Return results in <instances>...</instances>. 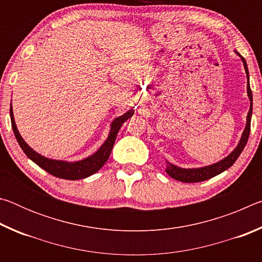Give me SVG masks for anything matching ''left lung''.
<instances>
[{"label":"left lung","mask_w":262,"mask_h":262,"mask_svg":"<svg viewBox=\"0 0 262 262\" xmlns=\"http://www.w3.org/2000/svg\"><path fill=\"white\" fill-rule=\"evenodd\" d=\"M237 55L241 56V59L244 63V68H245L246 72V76H247V96L250 98V111L247 113V118H246V126L245 129H244L241 141L236 148H234L233 151L229 155V156L225 157L222 161L217 162L215 164H211V165L208 166H203V167H199V168H183V167H178L171 164L170 162L166 161V173L173 178L176 180L183 181V183H200V181H205L212 178L217 174L222 173V172L228 170L230 166L233 165V163L237 161V158L239 157V155L242 154V151L245 148V145L247 143L248 136H250V132H251V117H252V101H253V98H252V91H251V86H250V76H248V69H247V64L246 61L244 57L239 54L238 52Z\"/></svg>","instance_id":"left-lung-1"}]
</instances>
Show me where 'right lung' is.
Masks as SVG:
<instances>
[{
    "instance_id": "add662e5",
    "label": "right lung",
    "mask_w": 262,
    "mask_h": 262,
    "mask_svg": "<svg viewBox=\"0 0 262 262\" xmlns=\"http://www.w3.org/2000/svg\"><path fill=\"white\" fill-rule=\"evenodd\" d=\"M134 111L129 110L125 114H122L121 117L114 119L112 125H111V130L107 140H106L103 145L97 150V151L89 156L86 158L82 159L78 162H66V161H56V159H50L47 157L41 156L40 154L35 152L34 150L26 143L23 137L20 136L17 126L15 123L14 113H12V106L10 105V119H11V126L14 134L16 136V140L20 145V148L25 152L31 161L34 162L38 166H40L43 170L47 171L48 173L57 177L61 179H67V180H77L83 179L86 177H90L91 174L96 173L97 171H99L101 167L104 166V164L107 162V159L112 151L115 139L122 123L127 121L128 119L133 117Z\"/></svg>"
}]
</instances>
